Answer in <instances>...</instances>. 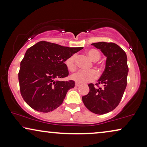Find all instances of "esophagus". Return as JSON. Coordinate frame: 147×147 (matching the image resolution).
Returning <instances> with one entry per match:
<instances>
[{"label":"esophagus","instance_id":"1","mask_svg":"<svg viewBox=\"0 0 147 147\" xmlns=\"http://www.w3.org/2000/svg\"><path fill=\"white\" fill-rule=\"evenodd\" d=\"M80 85V83H78V82H75V86H79Z\"/></svg>","mask_w":147,"mask_h":147}]
</instances>
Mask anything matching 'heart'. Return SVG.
<instances>
[{
  "label": "heart",
  "mask_w": 147,
  "mask_h": 147,
  "mask_svg": "<svg viewBox=\"0 0 147 147\" xmlns=\"http://www.w3.org/2000/svg\"><path fill=\"white\" fill-rule=\"evenodd\" d=\"M86 54L90 58V60L93 62L98 61L100 59V53L96 49H89L86 51ZM76 57L75 55H73L67 58L65 61L66 67L70 71L73 72L76 69ZM97 74L94 70L89 71H78L76 73L71 74V78L74 81L79 82V83H84V82H90L94 80L96 78Z\"/></svg>",
  "instance_id": "obj_1"
}]
</instances>
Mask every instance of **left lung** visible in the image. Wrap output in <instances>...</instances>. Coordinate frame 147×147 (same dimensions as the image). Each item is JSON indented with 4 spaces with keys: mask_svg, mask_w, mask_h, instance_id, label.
<instances>
[{
    "mask_svg": "<svg viewBox=\"0 0 147 147\" xmlns=\"http://www.w3.org/2000/svg\"><path fill=\"white\" fill-rule=\"evenodd\" d=\"M107 57L105 71L98 80L96 87L88 84L89 92L82 97L84 105L97 115L111 112L119 105L127 84L129 67L127 57L119 45L113 42H99L91 44ZM103 87H98V84Z\"/></svg>",
    "mask_w": 147,
    "mask_h": 147,
    "instance_id": "1",
    "label": "left lung"
}]
</instances>
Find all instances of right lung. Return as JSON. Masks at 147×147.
I'll return each instance as SVG.
<instances>
[{"label": "right lung", "mask_w": 147, "mask_h": 147, "mask_svg": "<svg viewBox=\"0 0 147 147\" xmlns=\"http://www.w3.org/2000/svg\"><path fill=\"white\" fill-rule=\"evenodd\" d=\"M82 47H67L40 41L33 45L20 62L18 73L20 90L24 101L38 112L48 113L58 108L74 81L60 79L68 76L66 59Z\"/></svg>", "instance_id": "right-lung-1"}]
</instances>
